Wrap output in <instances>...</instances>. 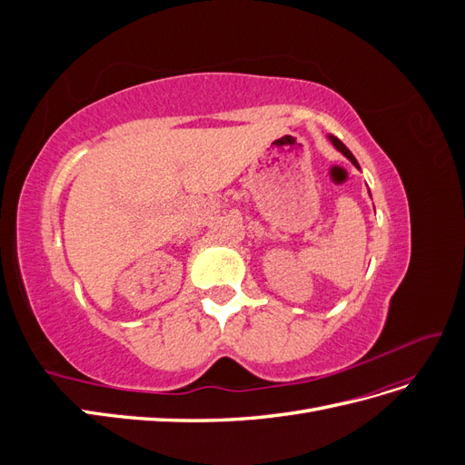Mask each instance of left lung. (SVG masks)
<instances>
[{"mask_svg": "<svg viewBox=\"0 0 465 465\" xmlns=\"http://www.w3.org/2000/svg\"><path fill=\"white\" fill-rule=\"evenodd\" d=\"M328 139H330V142L333 143V147H335L337 151H340L341 154H345V157H347L351 163H353L357 168H361V166H359V163H357V159L353 157V153H351V151H349V149H347V147H345V145L340 142V139L333 137V135H328Z\"/></svg>", "mask_w": 465, "mask_h": 465, "instance_id": "8db88e82", "label": "left lung"}]
</instances>
